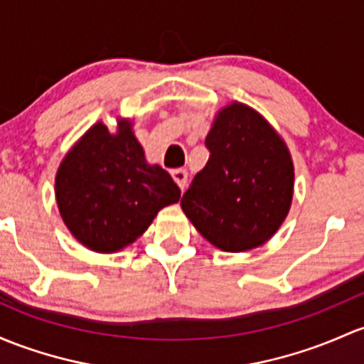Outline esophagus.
Listing matches in <instances>:
<instances>
[{"label": "esophagus", "instance_id": "1", "mask_svg": "<svg viewBox=\"0 0 364 364\" xmlns=\"http://www.w3.org/2000/svg\"><path fill=\"white\" fill-rule=\"evenodd\" d=\"M171 177L177 182V186L183 191L187 186V171L183 168H177V170H171Z\"/></svg>", "mask_w": 364, "mask_h": 364}]
</instances>
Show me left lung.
<instances>
[{
	"mask_svg": "<svg viewBox=\"0 0 364 364\" xmlns=\"http://www.w3.org/2000/svg\"><path fill=\"white\" fill-rule=\"evenodd\" d=\"M208 163L181 206L206 241L224 252H248L271 240L293 198V161L264 116L232 102L215 116L205 140Z\"/></svg>",
	"mask_w": 364,
	"mask_h": 364,
	"instance_id": "8db88e82",
	"label": "left lung"
}]
</instances>
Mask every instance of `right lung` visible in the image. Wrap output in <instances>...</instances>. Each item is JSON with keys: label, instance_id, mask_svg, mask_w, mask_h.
I'll list each match as a JSON object with an SVG mask.
<instances>
[{"label": "right lung", "instance_id": "add662e5", "mask_svg": "<svg viewBox=\"0 0 364 364\" xmlns=\"http://www.w3.org/2000/svg\"><path fill=\"white\" fill-rule=\"evenodd\" d=\"M62 220L87 248L114 253L142 236L161 208L181 199L166 170L146 161L130 119L111 134L99 121L62 159L55 177Z\"/></svg>", "mask_w": 364, "mask_h": 364}]
</instances>
